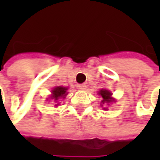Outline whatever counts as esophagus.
<instances>
[{"instance_id":"esophagus-1","label":"esophagus","mask_w":160,"mask_h":160,"mask_svg":"<svg viewBox=\"0 0 160 160\" xmlns=\"http://www.w3.org/2000/svg\"><path fill=\"white\" fill-rule=\"evenodd\" d=\"M79 90H84L85 88H86V85L84 84V83H82V84H78V86H77Z\"/></svg>"}]
</instances>
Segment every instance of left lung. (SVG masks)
Listing matches in <instances>:
<instances>
[{"mask_svg":"<svg viewBox=\"0 0 160 160\" xmlns=\"http://www.w3.org/2000/svg\"><path fill=\"white\" fill-rule=\"evenodd\" d=\"M98 94L102 97V102H101V106L102 107V104L104 103H110V102H115V100L111 97L112 93L109 91V90H107V89H101L99 92H98ZM103 109H108L106 108H103Z\"/></svg>","mask_w":160,"mask_h":160,"instance_id":"8db88e82","label":"left lung"}]
</instances>
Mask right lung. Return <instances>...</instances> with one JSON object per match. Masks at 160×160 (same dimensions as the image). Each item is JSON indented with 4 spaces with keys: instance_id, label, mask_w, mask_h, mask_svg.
Listing matches in <instances>:
<instances>
[{
    "instance_id": "obj_1",
    "label": "right lung",
    "mask_w": 160,
    "mask_h": 160,
    "mask_svg": "<svg viewBox=\"0 0 160 160\" xmlns=\"http://www.w3.org/2000/svg\"><path fill=\"white\" fill-rule=\"evenodd\" d=\"M68 88L67 87H63V86H56L54 88H52V95H51V100H53V102H58L60 98H65V96L68 94L67 92ZM59 103H57V106Z\"/></svg>"
}]
</instances>
